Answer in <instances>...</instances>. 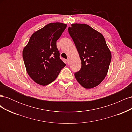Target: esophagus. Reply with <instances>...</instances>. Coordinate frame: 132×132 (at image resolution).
Returning <instances> with one entry per match:
<instances>
[{
  "mask_svg": "<svg viewBox=\"0 0 132 132\" xmlns=\"http://www.w3.org/2000/svg\"><path fill=\"white\" fill-rule=\"evenodd\" d=\"M67 62L68 64L70 63V59H69V58H68V59H67Z\"/></svg>",
  "mask_w": 132,
  "mask_h": 132,
  "instance_id": "esophagus-1",
  "label": "esophagus"
}]
</instances>
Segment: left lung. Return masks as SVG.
Returning a JSON list of instances; mask_svg holds the SVG:
<instances>
[{
	"label": "left lung",
	"instance_id": "8db88e82",
	"mask_svg": "<svg viewBox=\"0 0 132 132\" xmlns=\"http://www.w3.org/2000/svg\"><path fill=\"white\" fill-rule=\"evenodd\" d=\"M68 30L81 61V69L75 73V77L84 88H93L105 79L111 61L105 39L101 33L84 23H73Z\"/></svg>",
	"mask_w": 132,
	"mask_h": 132
}]
</instances>
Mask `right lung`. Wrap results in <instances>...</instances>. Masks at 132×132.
Segmentation results:
<instances>
[{"label":"right lung","mask_w":132,"mask_h":132,"mask_svg":"<svg viewBox=\"0 0 132 132\" xmlns=\"http://www.w3.org/2000/svg\"><path fill=\"white\" fill-rule=\"evenodd\" d=\"M67 24L50 23L34 33L22 52L26 71L33 80L45 86L53 81L66 64L60 59L57 41Z\"/></svg>","instance_id":"add662e5"}]
</instances>
